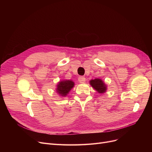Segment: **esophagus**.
<instances>
[{
	"instance_id": "1",
	"label": "esophagus",
	"mask_w": 152,
	"mask_h": 152,
	"mask_svg": "<svg viewBox=\"0 0 152 152\" xmlns=\"http://www.w3.org/2000/svg\"><path fill=\"white\" fill-rule=\"evenodd\" d=\"M78 80H79L80 83L84 84V83H85V82H86V78H85L84 77L80 76V77H79V79H78Z\"/></svg>"
}]
</instances>
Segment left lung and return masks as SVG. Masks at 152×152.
<instances>
[{
	"mask_svg": "<svg viewBox=\"0 0 152 152\" xmlns=\"http://www.w3.org/2000/svg\"><path fill=\"white\" fill-rule=\"evenodd\" d=\"M89 84L99 94H103L107 90V86L101 79H92L89 81Z\"/></svg>",
	"mask_w": 152,
	"mask_h": 152,
	"instance_id": "obj_1",
	"label": "left lung"
}]
</instances>
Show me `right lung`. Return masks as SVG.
Here are the masks:
<instances>
[{
    "label": "right lung",
    "instance_id": "1",
    "mask_svg": "<svg viewBox=\"0 0 152 152\" xmlns=\"http://www.w3.org/2000/svg\"><path fill=\"white\" fill-rule=\"evenodd\" d=\"M75 86L74 82L72 80H63L56 85V93L61 97H65Z\"/></svg>",
    "mask_w": 152,
    "mask_h": 152
}]
</instances>
